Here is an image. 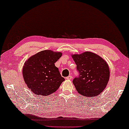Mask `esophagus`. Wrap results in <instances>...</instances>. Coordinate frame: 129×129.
<instances>
[{"label":"esophagus","instance_id":"esophagus-1","mask_svg":"<svg viewBox=\"0 0 129 129\" xmlns=\"http://www.w3.org/2000/svg\"><path fill=\"white\" fill-rule=\"evenodd\" d=\"M72 78H73V77L71 75H69V77H66V79H68V80H71L72 79Z\"/></svg>","mask_w":129,"mask_h":129}]
</instances>
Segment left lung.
Here are the masks:
<instances>
[{
	"instance_id": "left-lung-1",
	"label": "left lung",
	"mask_w": 129,
	"mask_h": 129,
	"mask_svg": "<svg viewBox=\"0 0 129 129\" xmlns=\"http://www.w3.org/2000/svg\"><path fill=\"white\" fill-rule=\"evenodd\" d=\"M71 56L77 64L79 77L73 80L78 92L85 97H95L106 88L110 78V69L104 59L86 51Z\"/></svg>"
}]
</instances>
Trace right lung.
<instances>
[{
  "instance_id": "add662e5",
  "label": "right lung",
  "mask_w": 129,
  "mask_h": 129,
  "mask_svg": "<svg viewBox=\"0 0 129 129\" xmlns=\"http://www.w3.org/2000/svg\"><path fill=\"white\" fill-rule=\"evenodd\" d=\"M62 55L60 52L43 50L33 55L24 62L23 79L35 95L47 96L54 93L64 81L55 66Z\"/></svg>"
}]
</instances>
